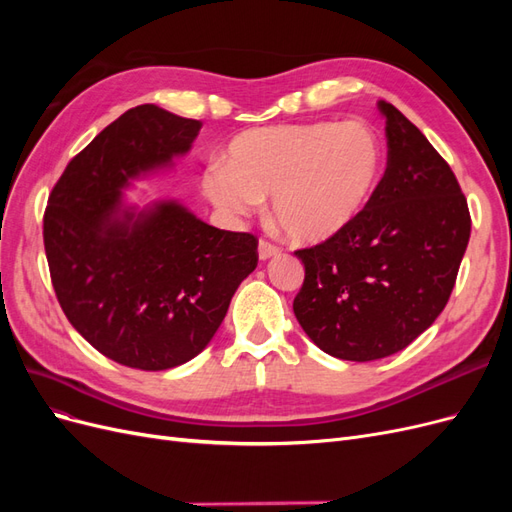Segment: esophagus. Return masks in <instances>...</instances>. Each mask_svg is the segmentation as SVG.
I'll return each instance as SVG.
<instances>
[{
	"instance_id": "1",
	"label": "esophagus",
	"mask_w": 512,
	"mask_h": 512,
	"mask_svg": "<svg viewBox=\"0 0 512 512\" xmlns=\"http://www.w3.org/2000/svg\"><path fill=\"white\" fill-rule=\"evenodd\" d=\"M280 252H282V247L277 245V243H271L269 239H260L258 241V258L260 260H267L271 256H277Z\"/></svg>"
}]
</instances>
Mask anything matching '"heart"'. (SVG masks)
I'll use <instances>...</instances> for the list:
<instances>
[{"mask_svg":"<svg viewBox=\"0 0 512 512\" xmlns=\"http://www.w3.org/2000/svg\"><path fill=\"white\" fill-rule=\"evenodd\" d=\"M384 151L363 121L280 123L239 132L200 188L228 218L271 196V215L297 243H320L348 228L374 196Z\"/></svg>","mask_w":512,"mask_h":512,"instance_id":"heart-1","label":"heart"}]
</instances>
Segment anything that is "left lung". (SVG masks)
<instances>
[{"label": "left lung", "instance_id": "obj_1", "mask_svg": "<svg viewBox=\"0 0 512 512\" xmlns=\"http://www.w3.org/2000/svg\"><path fill=\"white\" fill-rule=\"evenodd\" d=\"M386 170L348 228L297 254L292 309L312 342L344 361H376L429 329L451 297L470 241V209L451 166L389 102Z\"/></svg>", "mask_w": 512, "mask_h": 512}]
</instances>
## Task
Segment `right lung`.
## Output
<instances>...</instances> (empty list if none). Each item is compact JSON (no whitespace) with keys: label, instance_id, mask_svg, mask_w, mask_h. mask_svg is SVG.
<instances>
[{"label":"right lung","instance_id":"1","mask_svg":"<svg viewBox=\"0 0 512 512\" xmlns=\"http://www.w3.org/2000/svg\"><path fill=\"white\" fill-rule=\"evenodd\" d=\"M203 123L141 104L70 160L44 211V252L72 327L108 359L143 371L205 350L258 265V239L177 203L123 211L130 179L188 151Z\"/></svg>","mask_w":512,"mask_h":512}]
</instances>
